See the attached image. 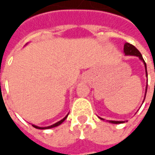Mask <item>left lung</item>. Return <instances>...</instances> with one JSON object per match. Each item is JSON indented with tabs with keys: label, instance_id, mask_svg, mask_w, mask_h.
Listing matches in <instances>:
<instances>
[{
	"label": "left lung",
	"instance_id": "left-lung-1",
	"mask_svg": "<svg viewBox=\"0 0 155 155\" xmlns=\"http://www.w3.org/2000/svg\"><path fill=\"white\" fill-rule=\"evenodd\" d=\"M124 54L125 55H135V56H138V57L140 58L141 61H143V64H144V67H145V72H146V76L148 77V74H147V67H146V63L144 62L143 59V56H142V54H140V52L138 51V49H136L135 46H134L133 45L130 44V43H128L126 42L124 45ZM147 87H148V84L146 85V90H145V95L144 96H146V92H147ZM145 99V97H144ZM144 99H143V101H144ZM101 120H103L104 119H102L101 118ZM110 121V123L112 124H121V123H124V121H114V120H109Z\"/></svg>",
	"mask_w": 155,
	"mask_h": 155
}]
</instances>
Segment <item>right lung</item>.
Returning a JSON list of instances; mask_svg holds the SVG:
<instances>
[{
  "instance_id": "right-lung-1",
  "label": "right lung",
  "mask_w": 155,
  "mask_h": 155,
  "mask_svg": "<svg viewBox=\"0 0 155 155\" xmlns=\"http://www.w3.org/2000/svg\"><path fill=\"white\" fill-rule=\"evenodd\" d=\"M68 114L66 115V116L64 117V119H62L61 120H60V121H58V122H56L55 124H52V125H51V126H47V127H39V126H36V125H35V124H32V126L34 127V128H35V129H39V130H46V129H51V128H54V127H56L58 126V125H60L61 124H62L63 122H64V120H65V119L67 118Z\"/></svg>"
}]
</instances>
